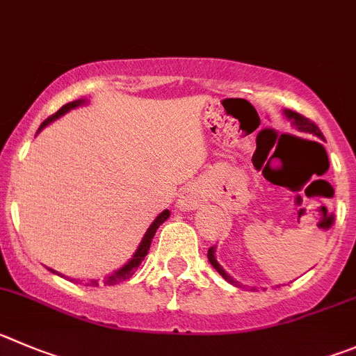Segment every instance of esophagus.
<instances>
[{
    "mask_svg": "<svg viewBox=\"0 0 356 356\" xmlns=\"http://www.w3.org/2000/svg\"><path fill=\"white\" fill-rule=\"evenodd\" d=\"M205 202V195L198 186L191 184L188 188L182 189V193L179 195L177 200V207L181 211H195V209L200 207L202 204Z\"/></svg>",
    "mask_w": 356,
    "mask_h": 356,
    "instance_id": "esophagus-1",
    "label": "esophagus"
}]
</instances>
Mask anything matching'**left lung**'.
Here are the masks:
<instances>
[{
    "label": "left lung",
    "instance_id": "left-lung-1",
    "mask_svg": "<svg viewBox=\"0 0 356 356\" xmlns=\"http://www.w3.org/2000/svg\"><path fill=\"white\" fill-rule=\"evenodd\" d=\"M283 114L286 115L288 121H290L291 124H293L295 128L298 129V131H302V133H309V135H314V137H318V138H321V140H323V133L320 131V128H318V126L314 124L313 121H309L307 118H304V115L297 114V112H293V111H288V108H284ZM207 258H209V261H211L212 267H214L216 270L219 272V274L223 275L225 281H228V283L234 284V286H237V288H245L244 284H241V283H238V281H235V279L232 277V275L228 274V272L225 270V268L218 264V260H216V245H214V248L209 249ZM248 290H249V291H258L257 288H254V286L248 288Z\"/></svg>",
    "mask_w": 356,
    "mask_h": 356
}]
</instances>
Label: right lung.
<instances>
[{"label":"right lung","mask_w":356,"mask_h":356,"mask_svg":"<svg viewBox=\"0 0 356 356\" xmlns=\"http://www.w3.org/2000/svg\"><path fill=\"white\" fill-rule=\"evenodd\" d=\"M86 103H88V99L81 98V99H75V102L66 103V105H63V107L59 108V111L56 112L54 115H51V118H47V119H45V121L42 122V126H40V128H38V133L42 131V129L45 128V126H49V124H51V122H54L56 119L63 118V115L68 114L70 111H73V108H77V107H82V105H86ZM168 216H170V211H168V209H165V211H163L161 214L156 216V219H154V221H152L151 225H149L147 232H145L144 237H142L140 244H138V248H137V251L133 253V257L129 258V260L126 261V264L122 265V267H119L118 270H114V272H112V274L105 275V277H103L102 281H99V279H89L88 283H86V286H98V284H102V283L107 284V286H114V284L122 283V281H126V279L131 277L133 272L137 270L138 265H140L142 261H144L145 254H147L149 248H151L152 238H154L156 230H158V228L161 227V225L165 223V221H167ZM49 270H51L52 274H58V275H61V277H65V275L59 274V272H56V270H52V268H49ZM66 279H70V281H73V283H81V281H77V279H72V277H66Z\"/></svg>","instance_id":"1"}]
</instances>
